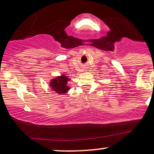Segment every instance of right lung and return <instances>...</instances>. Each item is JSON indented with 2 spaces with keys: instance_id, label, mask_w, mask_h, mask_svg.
Here are the masks:
<instances>
[{
  "instance_id": "obj_1",
  "label": "right lung",
  "mask_w": 154,
  "mask_h": 154,
  "mask_svg": "<svg viewBox=\"0 0 154 154\" xmlns=\"http://www.w3.org/2000/svg\"><path fill=\"white\" fill-rule=\"evenodd\" d=\"M70 79L65 75L57 76L55 78L52 79L50 81V87L53 91L60 95H64L69 91L70 88L68 82H69Z\"/></svg>"
}]
</instances>
